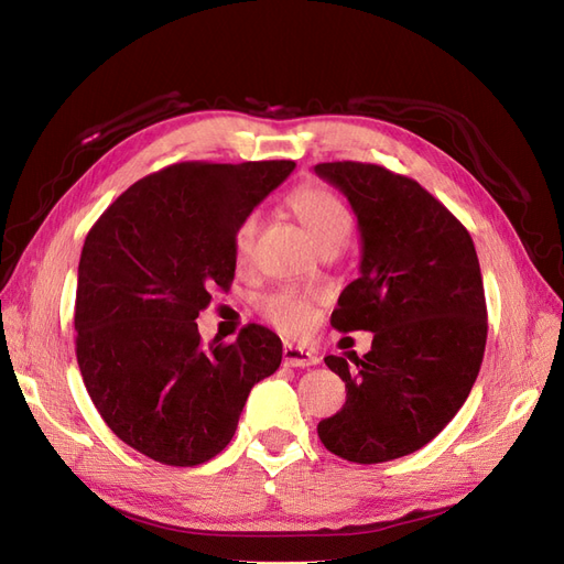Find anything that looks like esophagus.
I'll return each mask as SVG.
<instances>
[{
	"instance_id": "esophagus-1",
	"label": "esophagus",
	"mask_w": 564,
	"mask_h": 564,
	"mask_svg": "<svg viewBox=\"0 0 564 564\" xmlns=\"http://www.w3.org/2000/svg\"><path fill=\"white\" fill-rule=\"evenodd\" d=\"M284 365L286 367H313L319 362V357L313 350H305L294 344H284Z\"/></svg>"
}]
</instances>
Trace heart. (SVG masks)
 I'll return each instance as SVG.
<instances>
[{"mask_svg": "<svg viewBox=\"0 0 564 564\" xmlns=\"http://www.w3.org/2000/svg\"><path fill=\"white\" fill-rule=\"evenodd\" d=\"M289 207H292V212L299 216V220L305 226V230L311 232V237L317 242L319 249L340 247L348 240V235L352 230V214L346 207V202L340 199L334 191H329V187L303 185L289 195ZM256 228H259V216L249 214L235 232V256L240 263L249 259ZM315 303H317L315 292L282 286V289H275V292L265 294L259 301V308L282 332L299 334L311 324Z\"/></svg>", "mask_w": 564, "mask_h": 564, "instance_id": "b5f03b06", "label": "heart"}]
</instances>
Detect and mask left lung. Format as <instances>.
Returning <instances> with one entry per match:
<instances>
[{"label": "left lung", "instance_id": "obj_1", "mask_svg": "<svg viewBox=\"0 0 564 564\" xmlns=\"http://www.w3.org/2000/svg\"><path fill=\"white\" fill-rule=\"evenodd\" d=\"M315 174L348 197L362 240L332 324L373 334L362 357H324L348 392L317 435L352 464H383L429 445L466 402L487 344L482 272L468 230L416 181L362 162Z\"/></svg>", "mask_w": 564, "mask_h": 564}]
</instances>
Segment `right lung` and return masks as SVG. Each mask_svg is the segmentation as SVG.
Returning a JSON list of instances; mask_svg holds the SVG:
<instances>
[{"instance_id":"add662e5","label":"right lung","mask_w":564,"mask_h":564,"mask_svg":"<svg viewBox=\"0 0 564 564\" xmlns=\"http://www.w3.org/2000/svg\"><path fill=\"white\" fill-rule=\"evenodd\" d=\"M294 162H181L133 183L84 240L77 365L108 429L166 466L224 452L251 388L275 373L282 340L249 324L202 344L212 289H230L235 232Z\"/></svg>"}]
</instances>
